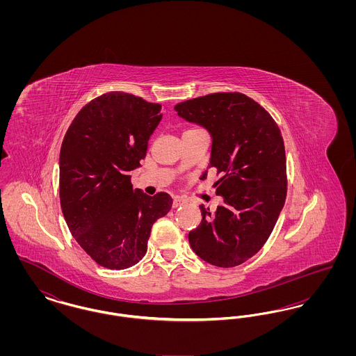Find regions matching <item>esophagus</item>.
<instances>
[{"label": "esophagus", "mask_w": 356, "mask_h": 356, "mask_svg": "<svg viewBox=\"0 0 356 356\" xmlns=\"http://www.w3.org/2000/svg\"><path fill=\"white\" fill-rule=\"evenodd\" d=\"M183 204H186V200L184 199H180V197H175V200H173V208H177V207H180V205H183Z\"/></svg>", "instance_id": "obj_1"}]
</instances>
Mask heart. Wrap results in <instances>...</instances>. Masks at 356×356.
I'll return each instance as SVG.
<instances>
[{"label": "heart", "instance_id": "obj_1", "mask_svg": "<svg viewBox=\"0 0 356 356\" xmlns=\"http://www.w3.org/2000/svg\"><path fill=\"white\" fill-rule=\"evenodd\" d=\"M191 131H199V129H189V131H186V132H191Z\"/></svg>", "mask_w": 356, "mask_h": 356}]
</instances>
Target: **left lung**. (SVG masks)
Listing matches in <instances>:
<instances>
[{
    "mask_svg": "<svg viewBox=\"0 0 356 356\" xmlns=\"http://www.w3.org/2000/svg\"><path fill=\"white\" fill-rule=\"evenodd\" d=\"M175 111L209 132V168L221 175L213 186L224 204L215 212L200 205L203 219L189 232V244L204 261L235 267L260 251L284 207L287 167L280 129L263 106L237 92L180 102Z\"/></svg>",
    "mask_w": 356,
    "mask_h": 356,
    "instance_id": "1",
    "label": "left lung"
}]
</instances>
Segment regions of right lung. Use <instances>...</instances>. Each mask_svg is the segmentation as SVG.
Instances as JSON below:
<instances>
[{
    "mask_svg": "<svg viewBox=\"0 0 356 356\" xmlns=\"http://www.w3.org/2000/svg\"><path fill=\"white\" fill-rule=\"evenodd\" d=\"M161 105L124 92L88 102L72 121L60 151V202L69 231L97 264L125 270L147 254L153 222L172 197L145 195L131 170L145 157Z\"/></svg>",
    "mask_w": 356,
    "mask_h": 356,
    "instance_id": "obj_1",
    "label": "right lung"
}]
</instances>
